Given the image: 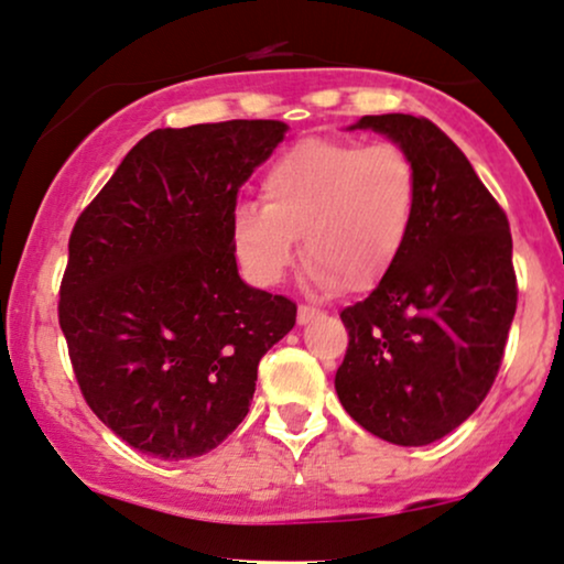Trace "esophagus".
<instances>
[{"label":"esophagus","instance_id":"esophagus-1","mask_svg":"<svg viewBox=\"0 0 564 564\" xmlns=\"http://www.w3.org/2000/svg\"><path fill=\"white\" fill-rule=\"evenodd\" d=\"M317 315H319V310H312V306H299L296 323L299 325H306V323H312V319H315Z\"/></svg>","mask_w":564,"mask_h":564}]
</instances>
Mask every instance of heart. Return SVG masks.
<instances>
[{"instance_id": "1", "label": "heart", "mask_w": 564, "mask_h": 564, "mask_svg": "<svg viewBox=\"0 0 564 564\" xmlns=\"http://www.w3.org/2000/svg\"><path fill=\"white\" fill-rule=\"evenodd\" d=\"M262 208L231 216L237 262L258 286L281 283L296 260L319 286L369 291L393 270L419 208L416 163L395 142L310 138L270 163Z\"/></svg>"}]
</instances>
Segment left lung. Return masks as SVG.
<instances>
[{
	"label": "left lung",
	"mask_w": 564,
	"mask_h": 564,
	"mask_svg": "<svg viewBox=\"0 0 564 564\" xmlns=\"http://www.w3.org/2000/svg\"><path fill=\"white\" fill-rule=\"evenodd\" d=\"M348 130L411 155L419 208L393 270L340 312L348 348L335 393L375 437L430 445L479 409L500 372L518 304L508 216L430 119L380 113Z\"/></svg>",
	"instance_id": "obj_1"
}]
</instances>
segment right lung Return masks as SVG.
I'll return each instance as SVG.
<instances>
[{"label": "right lung", "mask_w": 564, "mask_h": 564, "mask_svg": "<svg viewBox=\"0 0 564 564\" xmlns=\"http://www.w3.org/2000/svg\"><path fill=\"white\" fill-rule=\"evenodd\" d=\"M289 124L234 119L145 134L80 213L59 291L69 359L134 451L187 460L247 416L258 365L296 323L247 286L231 245L239 187Z\"/></svg>", "instance_id": "right-lung-1"}]
</instances>
